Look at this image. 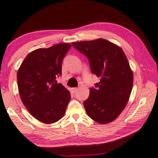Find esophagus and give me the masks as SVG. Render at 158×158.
I'll return each instance as SVG.
<instances>
[{
    "instance_id": "1",
    "label": "esophagus",
    "mask_w": 158,
    "mask_h": 158,
    "mask_svg": "<svg viewBox=\"0 0 158 158\" xmlns=\"http://www.w3.org/2000/svg\"><path fill=\"white\" fill-rule=\"evenodd\" d=\"M77 91H78V88H73L72 89V91L74 93H76Z\"/></svg>"
}]
</instances>
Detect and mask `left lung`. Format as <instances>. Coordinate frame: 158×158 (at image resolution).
<instances>
[{"mask_svg": "<svg viewBox=\"0 0 158 158\" xmlns=\"http://www.w3.org/2000/svg\"><path fill=\"white\" fill-rule=\"evenodd\" d=\"M88 57L91 72L100 77L84 106L90 118L105 124L116 119L126 107L134 75L121 48L104 39L72 43Z\"/></svg>", "mask_w": 158, "mask_h": 158, "instance_id": "8db88e82", "label": "left lung"}]
</instances>
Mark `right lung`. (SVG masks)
Returning a JSON list of instances; mask_svg holds the SVG:
<instances>
[{"instance_id":"1","label":"right lung","mask_w":158,"mask_h":158,"mask_svg":"<svg viewBox=\"0 0 158 158\" xmlns=\"http://www.w3.org/2000/svg\"><path fill=\"white\" fill-rule=\"evenodd\" d=\"M70 44L38 48L27 55L17 74L22 102L34 118L45 124L60 119L71 98L70 92L56 77L62 74V62Z\"/></svg>"}]
</instances>
